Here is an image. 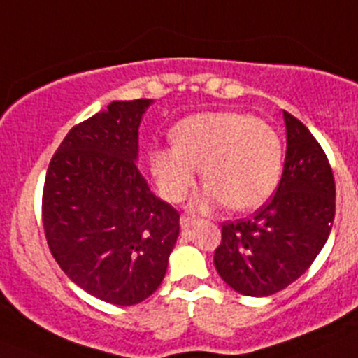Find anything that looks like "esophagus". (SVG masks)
I'll return each instance as SVG.
<instances>
[{"label": "esophagus", "instance_id": "1", "mask_svg": "<svg viewBox=\"0 0 358 358\" xmlns=\"http://www.w3.org/2000/svg\"><path fill=\"white\" fill-rule=\"evenodd\" d=\"M195 222H197V218L192 217V215H182V217L179 218V224H181L182 229H188V227L194 226Z\"/></svg>", "mask_w": 358, "mask_h": 358}]
</instances>
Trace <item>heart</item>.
Returning <instances> with one entry per match:
<instances>
[{"label":"heart","mask_w":358,"mask_h":358,"mask_svg":"<svg viewBox=\"0 0 358 358\" xmlns=\"http://www.w3.org/2000/svg\"><path fill=\"white\" fill-rule=\"evenodd\" d=\"M172 145L150 152V170L161 195L179 202L194 188L199 166L206 179L197 208L227 202L233 210L260 206L281 177L283 145L267 122L238 110L199 113L172 129Z\"/></svg>","instance_id":"heart-1"}]
</instances>
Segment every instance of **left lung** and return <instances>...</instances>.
I'll return each mask as SVG.
<instances>
[{
    "label": "left lung",
    "instance_id": "1",
    "mask_svg": "<svg viewBox=\"0 0 358 358\" xmlns=\"http://www.w3.org/2000/svg\"><path fill=\"white\" fill-rule=\"evenodd\" d=\"M287 156L280 186L255 217L222 224L215 268L243 296H271L306 273L330 235L335 181L312 132L283 110Z\"/></svg>",
    "mask_w": 358,
    "mask_h": 358
}]
</instances>
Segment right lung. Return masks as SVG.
<instances>
[{"label": "right lung", "mask_w": 358, "mask_h": 358, "mask_svg": "<svg viewBox=\"0 0 358 358\" xmlns=\"http://www.w3.org/2000/svg\"><path fill=\"white\" fill-rule=\"evenodd\" d=\"M152 100L110 102L66 134L50 161L43 226L53 258L80 289L131 306L156 292L179 213L152 194L134 161Z\"/></svg>", "instance_id": "right-lung-1"}]
</instances>
